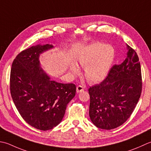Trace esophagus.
Wrapping results in <instances>:
<instances>
[{"label":"esophagus","instance_id":"34e87169","mask_svg":"<svg viewBox=\"0 0 151 151\" xmlns=\"http://www.w3.org/2000/svg\"><path fill=\"white\" fill-rule=\"evenodd\" d=\"M84 90V88L83 86H81V85H79L77 87H76V92L77 93L81 92V91H82Z\"/></svg>","mask_w":151,"mask_h":151}]
</instances>
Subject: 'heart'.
Masks as SVG:
<instances>
[{
    "instance_id": "obj_1",
    "label": "heart",
    "mask_w": 151,
    "mask_h": 151,
    "mask_svg": "<svg viewBox=\"0 0 151 151\" xmlns=\"http://www.w3.org/2000/svg\"><path fill=\"white\" fill-rule=\"evenodd\" d=\"M114 58V48L110 45L94 42L84 46L76 53V65L70 63L69 69L73 76L80 74L78 67L84 68V76L90 83L102 81L107 76Z\"/></svg>"
}]
</instances>
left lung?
I'll use <instances>...</instances> for the list:
<instances>
[{
    "mask_svg": "<svg viewBox=\"0 0 151 151\" xmlns=\"http://www.w3.org/2000/svg\"><path fill=\"white\" fill-rule=\"evenodd\" d=\"M127 48L123 63L114 65L104 81L88 89L89 116L99 128L112 129L123 124L141 96L142 78L138 55L128 45Z\"/></svg>",
    "mask_w": 151,
    "mask_h": 151,
    "instance_id": "1",
    "label": "left lung"
}]
</instances>
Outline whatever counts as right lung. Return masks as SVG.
Returning <instances> with one entry per match:
<instances>
[{
  "label": "right lung",
  "mask_w": 151,
  "mask_h": 151,
  "mask_svg": "<svg viewBox=\"0 0 151 151\" xmlns=\"http://www.w3.org/2000/svg\"><path fill=\"white\" fill-rule=\"evenodd\" d=\"M53 48L38 44L23 50L14 59L10 71V93L17 111L27 123L43 131L61 122L76 89L74 84L51 81L41 68L40 54Z\"/></svg>",
  "instance_id": "add662e5"
}]
</instances>
